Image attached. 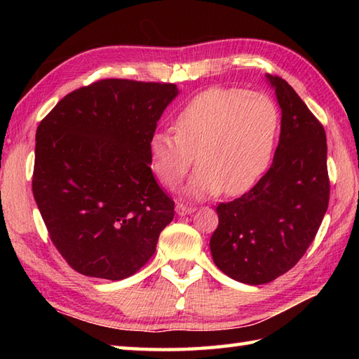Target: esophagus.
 <instances>
[{
  "label": "esophagus",
  "mask_w": 359,
  "mask_h": 359,
  "mask_svg": "<svg viewBox=\"0 0 359 359\" xmlns=\"http://www.w3.org/2000/svg\"><path fill=\"white\" fill-rule=\"evenodd\" d=\"M194 211H196L194 207H188V205H184V203H177V205H175V212H177L179 216L191 215V212H194Z\"/></svg>",
  "instance_id": "esophagus-1"
}]
</instances>
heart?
<instances>
[{
	"instance_id": "heart-1",
	"label": "heart",
	"mask_w": 359,
	"mask_h": 359,
	"mask_svg": "<svg viewBox=\"0 0 359 359\" xmlns=\"http://www.w3.org/2000/svg\"><path fill=\"white\" fill-rule=\"evenodd\" d=\"M174 134L157 131L148 144L149 166L160 184L174 189L191 170L187 196L203 199L224 191H248L269 166L279 112L269 95L212 86L194 95L172 121Z\"/></svg>"
}]
</instances>
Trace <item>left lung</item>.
<instances>
[{
	"label": "left lung",
	"instance_id": "obj_1",
	"mask_svg": "<svg viewBox=\"0 0 359 359\" xmlns=\"http://www.w3.org/2000/svg\"><path fill=\"white\" fill-rule=\"evenodd\" d=\"M265 77L282 112L273 163L248 193L217 205L210 241L217 269L248 285L293 269L313 242L330 197L323 125L285 80Z\"/></svg>",
	"mask_w": 359,
	"mask_h": 359
}]
</instances>
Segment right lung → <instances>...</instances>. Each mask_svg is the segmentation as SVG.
Here are the masks:
<instances>
[{"label":"right lung","mask_w":359,"mask_h":359,"mask_svg":"<svg viewBox=\"0 0 359 359\" xmlns=\"http://www.w3.org/2000/svg\"><path fill=\"white\" fill-rule=\"evenodd\" d=\"M172 83L108 79L67 94L36 129L32 191L50 241L85 276L120 280L154 255L174 217L148 144Z\"/></svg>","instance_id":"right-lung-1"}]
</instances>
